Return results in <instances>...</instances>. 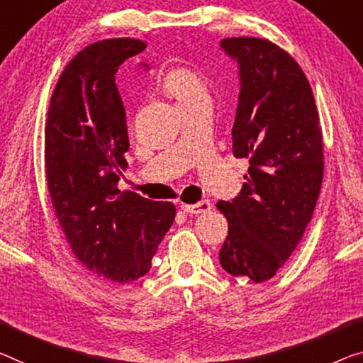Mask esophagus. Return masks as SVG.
I'll use <instances>...</instances> for the list:
<instances>
[{"mask_svg": "<svg viewBox=\"0 0 363 363\" xmlns=\"http://www.w3.org/2000/svg\"><path fill=\"white\" fill-rule=\"evenodd\" d=\"M211 208H213V204L209 203V201H199L196 204H182V211L186 214H204V213H209Z\"/></svg>", "mask_w": 363, "mask_h": 363, "instance_id": "esophagus-1", "label": "esophagus"}]
</instances>
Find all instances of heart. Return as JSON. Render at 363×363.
Returning a JSON list of instances; mask_svg holds the SVG:
<instances>
[{"label": "heart", "mask_w": 363, "mask_h": 363, "mask_svg": "<svg viewBox=\"0 0 363 363\" xmlns=\"http://www.w3.org/2000/svg\"><path fill=\"white\" fill-rule=\"evenodd\" d=\"M164 84L170 96L174 97L178 104L185 102V100L191 99L199 92H204V82L199 79L196 72L189 71L186 68H175L169 71L165 76Z\"/></svg>", "instance_id": "heart-1"}]
</instances>
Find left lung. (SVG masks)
Listing matches in <instances>:
<instances>
[{
    "label": "left lung",
    "instance_id": "1",
    "mask_svg": "<svg viewBox=\"0 0 363 363\" xmlns=\"http://www.w3.org/2000/svg\"><path fill=\"white\" fill-rule=\"evenodd\" d=\"M220 47L238 63L233 155L248 159L242 191L219 201L228 235L220 264L232 276L274 277L302 240L323 182V135L310 82L297 61L266 38Z\"/></svg>",
    "mask_w": 363,
    "mask_h": 363
}]
</instances>
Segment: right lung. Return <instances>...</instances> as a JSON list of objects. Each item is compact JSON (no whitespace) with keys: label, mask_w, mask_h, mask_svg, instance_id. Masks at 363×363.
I'll return each instance as SVG.
<instances>
[{"label":"right lung","mask_w":363,"mask_h":363,"mask_svg":"<svg viewBox=\"0 0 363 363\" xmlns=\"http://www.w3.org/2000/svg\"><path fill=\"white\" fill-rule=\"evenodd\" d=\"M146 48L138 38H108L81 50L55 87L45 126L47 185L76 259L110 284L147 274L174 224L175 206L120 191L130 147L115 74Z\"/></svg>","instance_id":"obj_1"}]
</instances>
